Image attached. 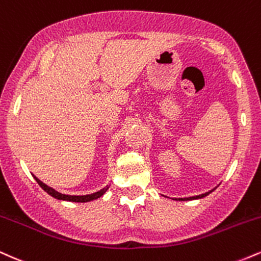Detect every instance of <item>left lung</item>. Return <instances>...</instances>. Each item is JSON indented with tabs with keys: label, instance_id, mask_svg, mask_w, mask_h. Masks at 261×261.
Masks as SVG:
<instances>
[{
	"label": "left lung",
	"instance_id": "left-lung-1",
	"mask_svg": "<svg viewBox=\"0 0 261 261\" xmlns=\"http://www.w3.org/2000/svg\"><path fill=\"white\" fill-rule=\"evenodd\" d=\"M216 188H217V187H216ZM216 188H215V189H216ZM215 189H212V190H210V191H207V193H205V194H201V195L190 196V197H180V199H174V200H176V201H188V200H196V199H202V197L207 196L208 194H211L212 191L215 190Z\"/></svg>",
	"mask_w": 261,
	"mask_h": 261
}]
</instances>
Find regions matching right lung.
Listing matches in <instances>:
<instances>
[{
  "mask_svg": "<svg viewBox=\"0 0 261 261\" xmlns=\"http://www.w3.org/2000/svg\"><path fill=\"white\" fill-rule=\"evenodd\" d=\"M34 179L37 180V182L39 185H40L41 189L43 190L46 191L49 195H51L53 197H55V199L58 200H62V201H72V202H88V201H93V200H97L99 199L100 196H103L104 194L107 193V190L109 189V185H107L106 188L100 189L99 191H97V193H93V194H88V195H66V194H61L59 193V191H56L55 189H53L51 187H47L45 182H43L41 180H39L35 175Z\"/></svg>",
  "mask_w": 261,
  "mask_h": 261,
  "instance_id": "add662e5",
  "label": "right lung"
}]
</instances>
